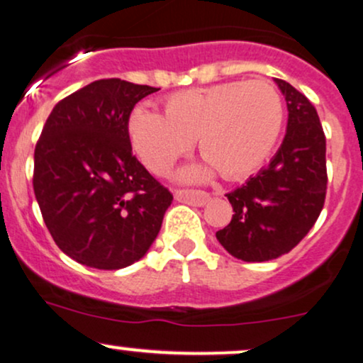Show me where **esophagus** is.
<instances>
[{
  "mask_svg": "<svg viewBox=\"0 0 363 363\" xmlns=\"http://www.w3.org/2000/svg\"><path fill=\"white\" fill-rule=\"evenodd\" d=\"M174 199H177L178 202L195 205V207H203L205 203H208L210 195L203 190L183 189V190H174Z\"/></svg>",
  "mask_w": 363,
  "mask_h": 363,
  "instance_id": "1",
  "label": "esophagus"
}]
</instances>
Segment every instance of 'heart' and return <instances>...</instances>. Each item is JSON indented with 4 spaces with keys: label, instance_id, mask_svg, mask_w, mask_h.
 <instances>
[{
    "label": "heart",
    "instance_id": "b5f03b06",
    "mask_svg": "<svg viewBox=\"0 0 363 363\" xmlns=\"http://www.w3.org/2000/svg\"><path fill=\"white\" fill-rule=\"evenodd\" d=\"M283 119V101L272 84L234 80L172 94L164 116L136 107L129 116V136L155 174L168 173L199 140L208 160L183 168V182H203L217 169L230 180H242L269 158Z\"/></svg>",
    "mask_w": 363,
    "mask_h": 363
}]
</instances>
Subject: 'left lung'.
<instances>
[{"label":"left lung","instance_id":"8db88e82","mask_svg":"<svg viewBox=\"0 0 363 363\" xmlns=\"http://www.w3.org/2000/svg\"><path fill=\"white\" fill-rule=\"evenodd\" d=\"M288 104L283 145L267 167L225 196L234 208L217 232L227 252L245 262H264L289 252L318 220L326 196V138L305 94L276 79Z\"/></svg>","mask_w":363,"mask_h":363}]
</instances>
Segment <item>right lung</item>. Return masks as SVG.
I'll return each mask as SVG.
<instances>
[{"instance_id": "1", "label": "right lung", "mask_w": 363, "mask_h": 363, "mask_svg": "<svg viewBox=\"0 0 363 363\" xmlns=\"http://www.w3.org/2000/svg\"><path fill=\"white\" fill-rule=\"evenodd\" d=\"M156 87L101 79L67 96L35 146L33 190L62 252L96 269L140 261L173 195L133 155L129 116Z\"/></svg>"}]
</instances>
